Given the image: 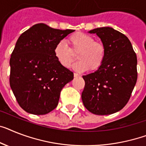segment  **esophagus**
<instances>
[{"label": "esophagus", "instance_id": "34e87169", "mask_svg": "<svg viewBox=\"0 0 146 146\" xmlns=\"http://www.w3.org/2000/svg\"><path fill=\"white\" fill-rule=\"evenodd\" d=\"M74 78H78V77H80V74H77V73H74Z\"/></svg>", "mask_w": 146, "mask_h": 146}]
</instances>
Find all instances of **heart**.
I'll list each match as a JSON object with an SVG mask.
<instances>
[{"label": "heart", "mask_w": 146, "mask_h": 146, "mask_svg": "<svg viewBox=\"0 0 146 146\" xmlns=\"http://www.w3.org/2000/svg\"><path fill=\"white\" fill-rule=\"evenodd\" d=\"M70 48L64 41H60L55 45L54 54L60 65L68 68L75 60L78 54V62L73 65V69L84 72L96 71L101 67L105 59V48L102 43L95 42L92 36L84 33H76L68 39Z\"/></svg>", "instance_id": "b5f03b06"}]
</instances>
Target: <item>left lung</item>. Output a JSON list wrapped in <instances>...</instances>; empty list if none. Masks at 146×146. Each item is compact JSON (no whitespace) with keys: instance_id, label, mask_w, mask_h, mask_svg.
I'll return each mask as SVG.
<instances>
[{"instance_id":"8db88e82","label":"left lung","mask_w":146,"mask_h":146,"mask_svg":"<svg viewBox=\"0 0 146 146\" xmlns=\"http://www.w3.org/2000/svg\"><path fill=\"white\" fill-rule=\"evenodd\" d=\"M89 33L101 38L105 59L96 72L83 76L82 101L96 115L115 113L126 105L137 83V55L128 38L112 27H99Z\"/></svg>"}]
</instances>
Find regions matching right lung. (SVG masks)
Listing matches in <instances>:
<instances>
[{
  "mask_svg": "<svg viewBox=\"0 0 146 146\" xmlns=\"http://www.w3.org/2000/svg\"><path fill=\"white\" fill-rule=\"evenodd\" d=\"M74 31L39 23L18 38L9 60V84L20 107L29 113L44 115L52 111L62 89L73 80V72L59 63L54 49Z\"/></svg>",
  "mask_w": 146,
  "mask_h": 146,
  "instance_id": "1",
  "label": "right lung"
}]
</instances>
